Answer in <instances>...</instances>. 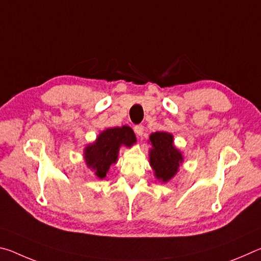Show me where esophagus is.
Wrapping results in <instances>:
<instances>
[{"instance_id":"obj_1","label":"esophagus","mask_w":261,"mask_h":261,"mask_svg":"<svg viewBox=\"0 0 261 261\" xmlns=\"http://www.w3.org/2000/svg\"><path fill=\"white\" fill-rule=\"evenodd\" d=\"M134 130L136 132V135L139 136V137H141V136H143V134H144V126L143 125H136L134 127Z\"/></svg>"}]
</instances>
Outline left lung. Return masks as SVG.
<instances>
[{
	"instance_id": "obj_1",
	"label": "left lung",
	"mask_w": 261,
	"mask_h": 261,
	"mask_svg": "<svg viewBox=\"0 0 261 261\" xmlns=\"http://www.w3.org/2000/svg\"><path fill=\"white\" fill-rule=\"evenodd\" d=\"M151 145L148 158L154 176L161 183H168L178 173L183 165V153L175 146L174 136L167 131H156L149 136Z\"/></svg>"
}]
</instances>
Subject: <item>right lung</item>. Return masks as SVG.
<instances>
[{
    "label": "right lung",
    "mask_w": 261,
    "mask_h": 261,
    "mask_svg": "<svg viewBox=\"0 0 261 261\" xmlns=\"http://www.w3.org/2000/svg\"><path fill=\"white\" fill-rule=\"evenodd\" d=\"M136 141V135L130 126L107 127L100 132L93 143L86 145L83 154L84 160L96 178L103 179L109 168L117 162L120 148L131 147Z\"/></svg>",
    "instance_id": "right-lung-1"
}]
</instances>
